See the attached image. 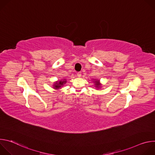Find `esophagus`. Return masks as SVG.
I'll return each instance as SVG.
<instances>
[{"mask_svg":"<svg viewBox=\"0 0 155 155\" xmlns=\"http://www.w3.org/2000/svg\"><path fill=\"white\" fill-rule=\"evenodd\" d=\"M77 75V77H81V72H78Z\"/></svg>","mask_w":155,"mask_h":155,"instance_id":"obj_1","label":"esophagus"}]
</instances>
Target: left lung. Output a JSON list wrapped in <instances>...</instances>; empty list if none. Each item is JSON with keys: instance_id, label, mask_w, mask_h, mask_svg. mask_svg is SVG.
<instances>
[{"instance_id": "1", "label": "left lung", "mask_w": 155, "mask_h": 155, "mask_svg": "<svg viewBox=\"0 0 155 155\" xmlns=\"http://www.w3.org/2000/svg\"><path fill=\"white\" fill-rule=\"evenodd\" d=\"M94 83H95L96 87H97V88H99L100 85H101V84H100V83H99V80H97V81H94Z\"/></svg>"}]
</instances>
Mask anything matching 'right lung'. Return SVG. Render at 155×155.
<instances>
[{
    "label": "right lung",
    "instance_id": "1",
    "mask_svg": "<svg viewBox=\"0 0 155 155\" xmlns=\"http://www.w3.org/2000/svg\"><path fill=\"white\" fill-rule=\"evenodd\" d=\"M66 83V80H64L63 81L61 80L59 81V82H56L54 84V89H59V88L61 87V86H62V85Z\"/></svg>",
    "mask_w": 155,
    "mask_h": 155
}]
</instances>
